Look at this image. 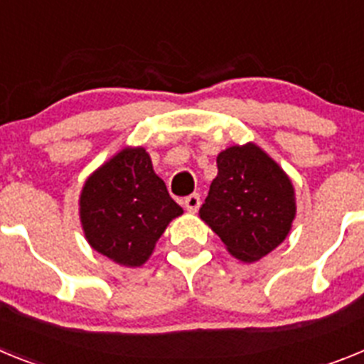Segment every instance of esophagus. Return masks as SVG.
I'll use <instances>...</instances> for the list:
<instances>
[{"label": "esophagus", "instance_id": "esophagus-1", "mask_svg": "<svg viewBox=\"0 0 364 364\" xmlns=\"http://www.w3.org/2000/svg\"><path fill=\"white\" fill-rule=\"evenodd\" d=\"M184 205H186V210L197 211L198 208H200V195H198V193H191V195H188V197L184 198Z\"/></svg>", "mask_w": 364, "mask_h": 364}]
</instances>
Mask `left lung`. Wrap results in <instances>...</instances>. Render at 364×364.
Wrapping results in <instances>:
<instances>
[{
	"mask_svg": "<svg viewBox=\"0 0 364 364\" xmlns=\"http://www.w3.org/2000/svg\"><path fill=\"white\" fill-rule=\"evenodd\" d=\"M217 178L200 218L244 262L262 259L286 239L295 218L290 178L255 144L233 146L217 156Z\"/></svg>",
	"mask_w": 364,
	"mask_h": 364,
	"instance_id": "left-lung-1",
	"label": "left lung"
}]
</instances>
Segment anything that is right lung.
Wrapping results in <instances>:
<instances>
[{"label":"right lung","mask_w":364,"mask_h":364,"mask_svg":"<svg viewBox=\"0 0 364 364\" xmlns=\"http://www.w3.org/2000/svg\"><path fill=\"white\" fill-rule=\"evenodd\" d=\"M182 208L169 197L142 147L124 149L87 178L80 218L96 252L127 268L142 266Z\"/></svg>","instance_id":"1"}]
</instances>
